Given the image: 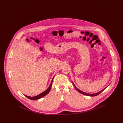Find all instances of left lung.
<instances>
[{"label": "left lung", "instance_id": "1", "mask_svg": "<svg viewBox=\"0 0 123 123\" xmlns=\"http://www.w3.org/2000/svg\"><path fill=\"white\" fill-rule=\"evenodd\" d=\"M73 85H74V87H75L76 88V89L78 91V92H79L80 93H82V94H84V95H87V96H97V95H98V94H99L100 93H101L105 89H103V90H102V91H101L100 92H97V93H94V94H89V93H85V92H82V91H80V90H79V89H78L77 87H76V86L74 85V84L73 83Z\"/></svg>", "mask_w": 123, "mask_h": 123}]
</instances>
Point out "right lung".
Masks as SVG:
<instances>
[{
  "label": "right lung",
  "mask_w": 123,
  "mask_h": 123,
  "mask_svg": "<svg viewBox=\"0 0 123 123\" xmlns=\"http://www.w3.org/2000/svg\"><path fill=\"white\" fill-rule=\"evenodd\" d=\"M53 79H54V77L53 78H52V81H51V82L49 86V87L48 88V89L45 91V92H43L41 93V94H40L39 95H37V96H34V97H30V96H27L26 95H25V96L26 97H27L28 98L31 99V100H37V99H40L42 97L45 96V95H46L47 94H48L49 93V92L50 90V89H51V85H52V80H53Z\"/></svg>",
  "instance_id": "obj_1"
}]
</instances>
